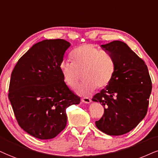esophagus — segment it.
<instances>
[{
  "instance_id": "esophagus-1",
  "label": "esophagus",
  "mask_w": 158,
  "mask_h": 158,
  "mask_svg": "<svg viewBox=\"0 0 158 158\" xmlns=\"http://www.w3.org/2000/svg\"><path fill=\"white\" fill-rule=\"evenodd\" d=\"M82 102L86 103V104H89V103L91 102V99L88 98V97H83L82 99Z\"/></svg>"
}]
</instances>
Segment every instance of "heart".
<instances>
[{"label": "heart", "instance_id": "b5f03b06", "mask_svg": "<svg viewBox=\"0 0 158 158\" xmlns=\"http://www.w3.org/2000/svg\"><path fill=\"white\" fill-rule=\"evenodd\" d=\"M72 61H62L60 72L66 84L75 89L81 81V74L84 80L77 89L80 95H87L95 89H102L111 81L115 71V62L108 52L100 51L90 44H83L71 52Z\"/></svg>", "mask_w": 158, "mask_h": 158}]
</instances>
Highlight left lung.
Here are the masks:
<instances>
[{
	"label": "left lung",
	"instance_id": "8db88e82",
	"mask_svg": "<svg viewBox=\"0 0 158 158\" xmlns=\"http://www.w3.org/2000/svg\"><path fill=\"white\" fill-rule=\"evenodd\" d=\"M101 46L114 58L115 71L110 83L92 98L104 106V114L95 124L107 135H121L145 117L152 81L147 64L126 43L114 41Z\"/></svg>",
	"mask_w": 158,
	"mask_h": 158
}]
</instances>
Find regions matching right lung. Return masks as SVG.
I'll list each match as a JSON object with an SVG mask.
<instances>
[{
	"mask_svg": "<svg viewBox=\"0 0 158 158\" xmlns=\"http://www.w3.org/2000/svg\"><path fill=\"white\" fill-rule=\"evenodd\" d=\"M71 44L44 40L17 61L11 75L9 99L19 125L41 140L51 139L65 128L66 109L81 98L64 82L59 66Z\"/></svg>",
	"mask_w": 158,
	"mask_h": 158,
	"instance_id": "add662e5",
	"label": "right lung"
}]
</instances>
